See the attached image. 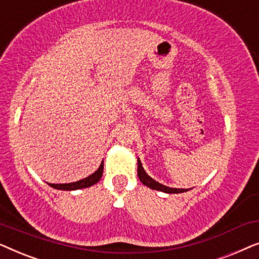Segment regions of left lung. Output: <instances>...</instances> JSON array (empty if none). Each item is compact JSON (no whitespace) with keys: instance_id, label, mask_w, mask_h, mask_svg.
<instances>
[{"instance_id":"1","label":"left lung","mask_w":259,"mask_h":259,"mask_svg":"<svg viewBox=\"0 0 259 259\" xmlns=\"http://www.w3.org/2000/svg\"><path fill=\"white\" fill-rule=\"evenodd\" d=\"M138 177H139L140 182L143 183L144 185H146L147 187H150V189H152V190L161 191V192H165V193H183V192H186V191H189L185 189H173V187L165 186V185H162V184L158 183L157 180L151 178V177L148 176L146 172H145V169L143 167V165H141V161L139 158H138Z\"/></svg>"}]
</instances>
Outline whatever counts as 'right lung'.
Here are the masks:
<instances>
[{
	"mask_svg": "<svg viewBox=\"0 0 259 259\" xmlns=\"http://www.w3.org/2000/svg\"><path fill=\"white\" fill-rule=\"evenodd\" d=\"M102 172H104V161L101 162V165L99 166V168L95 171L93 175L88 176L87 178L81 179L79 182L75 183H69V184H49L51 187H54L56 190H62V191H73V190H80V189H86L94 184H97L99 180L101 179Z\"/></svg>",
	"mask_w": 259,
	"mask_h": 259,
	"instance_id": "obj_1",
	"label": "right lung"
}]
</instances>
